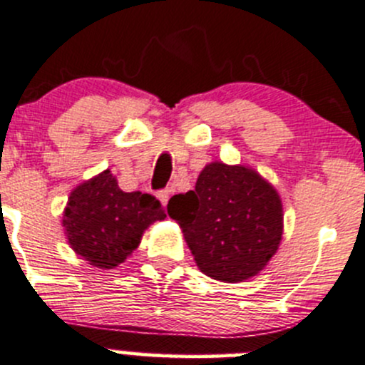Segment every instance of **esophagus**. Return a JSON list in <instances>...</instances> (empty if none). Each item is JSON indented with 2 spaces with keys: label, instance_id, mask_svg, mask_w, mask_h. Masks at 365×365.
<instances>
[{
  "label": "esophagus",
  "instance_id": "obj_1",
  "mask_svg": "<svg viewBox=\"0 0 365 365\" xmlns=\"http://www.w3.org/2000/svg\"><path fill=\"white\" fill-rule=\"evenodd\" d=\"M158 198H160L161 204L167 205L168 198H170V190H161V191H158Z\"/></svg>",
  "mask_w": 365,
  "mask_h": 365
}]
</instances>
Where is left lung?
Here are the masks:
<instances>
[{
    "instance_id": "left-lung-1",
    "label": "left lung",
    "mask_w": 365,
    "mask_h": 365,
    "mask_svg": "<svg viewBox=\"0 0 365 365\" xmlns=\"http://www.w3.org/2000/svg\"><path fill=\"white\" fill-rule=\"evenodd\" d=\"M167 211L182 229L198 269L222 282L257 275L282 240L279 193L243 165H205L195 190L174 195Z\"/></svg>"
}]
</instances>
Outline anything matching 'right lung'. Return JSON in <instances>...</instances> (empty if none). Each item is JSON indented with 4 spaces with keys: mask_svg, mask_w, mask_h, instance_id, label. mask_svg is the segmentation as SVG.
Instances as JSON below:
<instances>
[{
    "mask_svg": "<svg viewBox=\"0 0 365 365\" xmlns=\"http://www.w3.org/2000/svg\"><path fill=\"white\" fill-rule=\"evenodd\" d=\"M160 200L149 193L118 187L110 170L72 190L63 211L65 234L72 250L101 269L124 262L150 223L165 220Z\"/></svg>",
    "mask_w": 365,
    "mask_h": 365,
    "instance_id": "right-lung-1",
    "label": "right lung"
}]
</instances>
